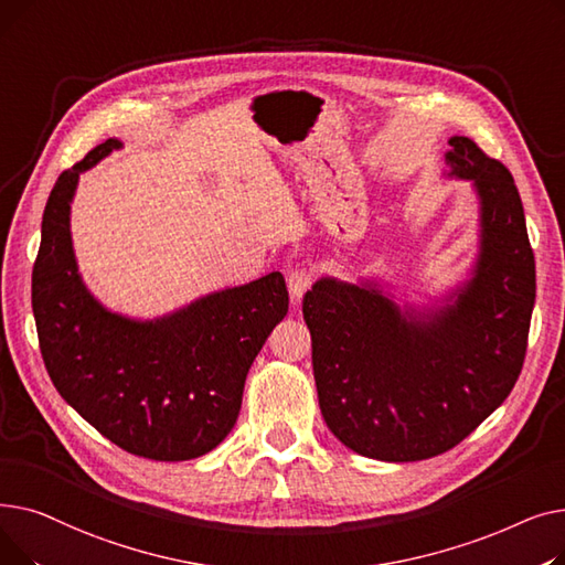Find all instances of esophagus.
I'll list each match as a JSON object with an SVG mask.
<instances>
[{
  "label": "esophagus",
  "instance_id": "obj_1",
  "mask_svg": "<svg viewBox=\"0 0 565 565\" xmlns=\"http://www.w3.org/2000/svg\"><path fill=\"white\" fill-rule=\"evenodd\" d=\"M286 284H288L292 302H300L302 295H305V292L311 288V284H313V273L307 270V267H295V270L288 273Z\"/></svg>",
  "mask_w": 565,
  "mask_h": 565
}]
</instances>
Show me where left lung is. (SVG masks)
I'll list each match as a JSON object with an SVG mask.
<instances>
[{
  "label": "left lung",
  "instance_id": "obj_1",
  "mask_svg": "<svg viewBox=\"0 0 565 565\" xmlns=\"http://www.w3.org/2000/svg\"><path fill=\"white\" fill-rule=\"evenodd\" d=\"M451 178L479 199L471 277L430 309L398 307L375 279L320 277L302 313L322 419L354 454L414 462L454 449L507 401L522 371L536 260L511 171L451 137Z\"/></svg>",
  "mask_w": 565,
  "mask_h": 565
}]
</instances>
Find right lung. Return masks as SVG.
Returning <instances> with one entry per match:
<instances>
[{
	"label": "right lung",
	"instance_id": "obj_1",
	"mask_svg": "<svg viewBox=\"0 0 565 565\" xmlns=\"http://www.w3.org/2000/svg\"><path fill=\"white\" fill-rule=\"evenodd\" d=\"M121 146L107 139L88 151L45 203L32 275L41 354L56 392L116 447L192 460L235 426L247 373L288 313V290L281 273H270L153 320L103 307L77 270L71 201L79 173Z\"/></svg>",
	"mask_w": 565,
	"mask_h": 565
}]
</instances>
